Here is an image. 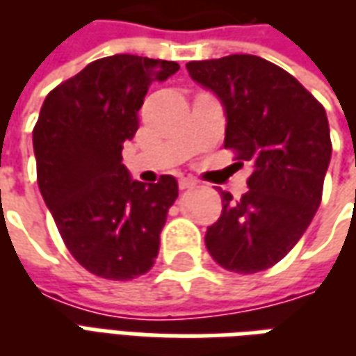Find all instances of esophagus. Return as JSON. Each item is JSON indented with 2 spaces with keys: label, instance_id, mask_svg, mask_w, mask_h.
Listing matches in <instances>:
<instances>
[{
  "label": "esophagus",
  "instance_id": "obj_1",
  "mask_svg": "<svg viewBox=\"0 0 356 356\" xmlns=\"http://www.w3.org/2000/svg\"><path fill=\"white\" fill-rule=\"evenodd\" d=\"M193 186H196V181H194V179H188V177L179 179V188H181V191H185V188H193Z\"/></svg>",
  "mask_w": 356,
  "mask_h": 356
}]
</instances>
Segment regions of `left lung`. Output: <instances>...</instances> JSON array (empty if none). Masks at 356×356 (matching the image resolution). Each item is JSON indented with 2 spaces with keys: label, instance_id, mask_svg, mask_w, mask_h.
<instances>
[{
  "label": "left lung",
  "instance_id": "8db88e82",
  "mask_svg": "<svg viewBox=\"0 0 356 356\" xmlns=\"http://www.w3.org/2000/svg\"><path fill=\"white\" fill-rule=\"evenodd\" d=\"M186 70L223 104L225 148L254 163L238 202L221 193L206 248L227 270L254 275L298 244L321 206L332 158L326 110L291 74L255 55L193 60Z\"/></svg>",
  "mask_w": 356,
  "mask_h": 356
}]
</instances>
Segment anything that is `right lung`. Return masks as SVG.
Masks as SVG:
<instances>
[{
  "mask_svg": "<svg viewBox=\"0 0 356 356\" xmlns=\"http://www.w3.org/2000/svg\"><path fill=\"white\" fill-rule=\"evenodd\" d=\"M177 63L137 55L95 60L53 89L34 127L38 185L74 259L108 280L154 265L160 232L179 196L175 177L140 183L122 163L152 81Z\"/></svg>",
  "mask_w": 356,
  "mask_h": 356,
  "instance_id": "1",
  "label": "right lung"
}]
</instances>
